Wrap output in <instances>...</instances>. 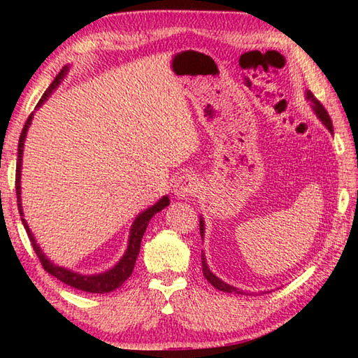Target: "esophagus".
<instances>
[{
	"label": "esophagus",
	"instance_id": "1",
	"mask_svg": "<svg viewBox=\"0 0 358 358\" xmlns=\"http://www.w3.org/2000/svg\"><path fill=\"white\" fill-rule=\"evenodd\" d=\"M199 178L194 173H186L183 177H180L173 185V192L178 197H187L194 196L199 189Z\"/></svg>",
	"mask_w": 358,
	"mask_h": 358
}]
</instances>
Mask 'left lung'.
<instances>
[{
  "mask_svg": "<svg viewBox=\"0 0 358 358\" xmlns=\"http://www.w3.org/2000/svg\"><path fill=\"white\" fill-rule=\"evenodd\" d=\"M306 99L311 102V107H313V112L317 115V118L322 121L325 124V128L329 129L331 134H333V124H331V120H330V115L327 113L325 107L320 104V102L316 99V96H314L311 92H306ZM201 237L203 238V234H205V224H203V217H201ZM203 252V251H202ZM202 271H203V276L207 278V281L211 284V286L216 287L217 290H222V292H229V294H245L243 290H240L237 287L230 286V284L221 281L220 278H217L215 273H211L210 268H208V264H207V259H205V254H202Z\"/></svg>",
  "mask_w": 358,
  "mask_h": 358,
  "instance_id": "left-lung-1",
  "label": "left lung"
}]
</instances>
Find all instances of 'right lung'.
I'll list each match as a JSON object with an SVG mask.
<instances>
[{
  "label": "right lung",
  "instance_id": "obj_1",
  "mask_svg": "<svg viewBox=\"0 0 358 358\" xmlns=\"http://www.w3.org/2000/svg\"><path fill=\"white\" fill-rule=\"evenodd\" d=\"M69 71V66H64V68L58 72V76L55 77V80L50 83V87L47 88V92L42 94L41 101L38 102V106L36 108L41 107L44 102L47 101L48 96H50L53 92H55L57 87L59 83L63 82V78L66 77ZM31 120H33V113L29 115L25 126H23L22 129V134H20V141H19V155H17V171H15V191H17V203H19V211H20V216H22V222L23 226L27 229V234L29 237V241H31V245L34 248V252L38 254V257L41 260L42 266H44V270L47 273H50L52 276H55L57 280H59L64 284H68V286L78 289V290H83V292H92V294H108L112 292V290L118 289L121 284H123L128 278L131 276L132 270H134V265H136V259L138 256V251H141V241L142 237L145 234V230H147V226L151 217H153L156 213H159L161 210H164L171 201H169V197L164 196L162 199H159L155 205H151L150 208H147L145 211H142L141 215H138L134 222H132L131 226V232H129V240H128V250L123 254V257L118 260V264L113 266V268L104 271V273H99V275H82V273H76V271H71L68 268H63V266H58L50 260L47 259V256L42 250L39 248V245L36 243V238L31 230H29V226L25 221V217H23V210H22V187H20V177H22V156H23V145H25V138H27V131L29 128V124H31Z\"/></svg>",
  "mask_w": 358,
  "mask_h": 358
}]
</instances>
